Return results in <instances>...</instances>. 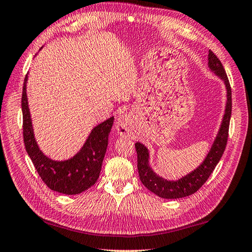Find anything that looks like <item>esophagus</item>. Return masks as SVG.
Wrapping results in <instances>:
<instances>
[{
    "label": "esophagus",
    "mask_w": 252,
    "mask_h": 252,
    "mask_svg": "<svg viewBox=\"0 0 252 252\" xmlns=\"http://www.w3.org/2000/svg\"><path fill=\"white\" fill-rule=\"evenodd\" d=\"M129 124V116L126 114H122L116 122V131L121 136H125L128 132L127 126Z\"/></svg>",
    "instance_id": "esophagus-1"
}]
</instances>
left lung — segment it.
I'll return each mask as SVG.
<instances>
[{"label": "left lung", "instance_id": "left-lung-1", "mask_svg": "<svg viewBox=\"0 0 252 252\" xmlns=\"http://www.w3.org/2000/svg\"><path fill=\"white\" fill-rule=\"evenodd\" d=\"M208 68L224 83L226 89V103L219 131H218L215 141L203 163L197 168L178 180H167V179L158 176L151 168L148 148L140 142H136L135 144L138 155V172L140 180L145 188L161 198H182L197 192L216 168L225 150L232 113V91L221 61L211 50H209L208 54Z\"/></svg>", "mask_w": 252, "mask_h": 252}]
</instances>
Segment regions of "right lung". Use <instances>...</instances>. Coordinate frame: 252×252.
<instances>
[{
    "instance_id": "obj_1",
    "label": "right lung",
    "mask_w": 252,
    "mask_h": 252,
    "mask_svg": "<svg viewBox=\"0 0 252 252\" xmlns=\"http://www.w3.org/2000/svg\"><path fill=\"white\" fill-rule=\"evenodd\" d=\"M28 75L22 89L21 109L24 116V141L28 155L42 180L53 191L65 195L80 194L97 182L114 116L94 126L81 150L73 158L54 160L44 154L35 140L27 96Z\"/></svg>"
}]
</instances>
